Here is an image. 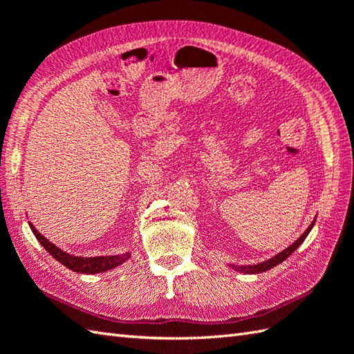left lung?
<instances>
[{"label": "left lung", "instance_id": "left-lung-1", "mask_svg": "<svg viewBox=\"0 0 354 354\" xmlns=\"http://www.w3.org/2000/svg\"><path fill=\"white\" fill-rule=\"evenodd\" d=\"M315 221H317V217H315L313 219V222L310 223V227L307 228L301 236L298 237V240H295V242H293L290 246H288L286 248L284 251H281V252H278L277 255H274L272 259H269V260H266V261H261V263H257V265H248V266H239V265H228L230 268H232L234 270H237V272H243V274H260V272H265V270H269V269H272L274 266H277V265H280L281 261H284L286 259L289 257V255L297 250V248L301 245L303 242H304V239L309 236V232H310V230L313 228V225H315Z\"/></svg>", "mask_w": 354, "mask_h": 354}]
</instances>
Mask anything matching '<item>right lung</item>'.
<instances>
[{"mask_svg": "<svg viewBox=\"0 0 354 354\" xmlns=\"http://www.w3.org/2000/svg\"><path fill=\"white\" fill-rule=\"evenodd\" d=\"M32 228L33 234L36 236L37 242H39L47 252L53 255V259H56L59 263H62L65 268H68L77 274H100L106 272V270L114 269L120 265H123L126 260L131 259V252L118 254V255H100V257H76L68 252L62 251L61 248H57L55 243H51L50 240L45 239L39 231H37L32 223H28Z\"/></svg>", "mask_w": 354, "mask_h": 354, "instance_id": "obj_1", "label": "right lung"}]
</instances>
